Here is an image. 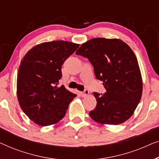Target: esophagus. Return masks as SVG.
Instances as JSON below:
<instances>
[{
    "label": "esophagus",
    "mask_w": 159,
    "mask_h": 159,
    "mask_svg": "<svg viewBox=\"0 0 159 159\" xmlns=\"http://www.w3.org/2000/svg\"><path fill=\"white\" fill-rule=\"evenodd\" d=\"M89 93H90V92H89V90H86V89H85V90H84L83 92L80 93V94H81V96L82 97H85V96H87V95L89 94Z\"/></svg>",
    "instance_id": "obj_1"
}]
</instances>
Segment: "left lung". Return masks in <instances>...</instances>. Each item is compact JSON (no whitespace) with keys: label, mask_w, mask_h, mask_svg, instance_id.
I'll return each mask as SVG.
<instances>
[{"label":"left lung","mask_w":159,"mask_h":159,"mask_svg":"<svg viewBox=\"0 0 159 159\" xmlns=\"http://www.w3.org/2000/svg\"><path fill=\"white\" fill-rule=\"evenodd\" d=\"M77 55L88 58L97 80L106 92L93 93L96 107L89 115L102 125L124 123L133 114L143 93L138 59L127 43L119 39L93 38L82 44Z\"/></svg>","instance_id":"1"}]
</instances>
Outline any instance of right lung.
<instances>
[{"mask_svg":"<svg viewBox=\"0 0 159 159\" xmlns=\"http://www.w3.org/2000/svg\"><path fill=\"white\" fill-rule=\"evenodd\" d=\"M80 45L56 40L34 46L21 60L17 75V98L24 113L40 126L58 123L77 95L58 87L61 66Z\"/></svg>","mask_w":159,"mask_h":159,"instance_id":"1","label":"right lung"}]
</instances>
